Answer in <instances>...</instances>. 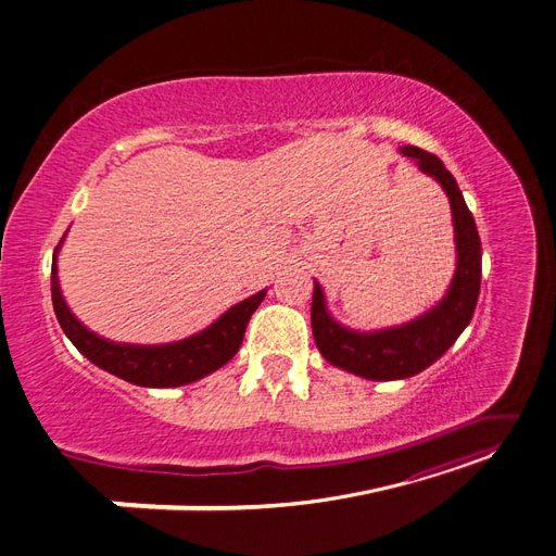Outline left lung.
Listing matches in <instances>:
<instances>
[{"instance_id": "left-lung-1", "label": "left lung", "mask_w": 556, "mask_h": 556, "mask_svg": "<svg viewBox=\"0 0 556 556\" xmlns=\"http://www.w3.org/2000/svg\"><path fill=\"white\" fill-rule=\"evenodd\" d=\"M401 153L410 157L419 172L441 182L450 199L457 268H454L445 296L433 308L406 325L376 331H357L336 323L327 308L323 285L315 280L311 325L319 355L343 371L366 380H403L417 376L435 359H441L468 327L480 294L482 245L476 220L466 206L457 180L439 157L422 148L403 146Z\"/></svg>"}]
</instances>
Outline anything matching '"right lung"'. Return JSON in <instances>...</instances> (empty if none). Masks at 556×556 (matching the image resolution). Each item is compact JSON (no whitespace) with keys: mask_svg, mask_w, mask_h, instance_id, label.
Returning <instances> with one entry per match:
<instances>
[{"mask_svg":"<svg viewBox=\"0 0 556 556\" xmlns=\"http://www.w3.org/2000/svg\"><path fill=\"white\" fill-rule=\"evenodd\" d=\"M62 243L64 237L55 248L53 271H50V292H53V308L58 315V323L66 333V339L76 345L80 355H86L94 366L104 368V371L131 384L180 387L223 368L239 352L250 317L260 308L266 296V290H260L257 294L243 299L241 304L231 306L206 329H201L199 333L188 336V339L182 341L162 345L115 343L104 339V336L90 331L72 313V308L66 306L58 276V252Z\"/></svg>","mask_w":556,"mask_h":556,"instance_id":"add662e5","label":"right lung"}]
</instances>
